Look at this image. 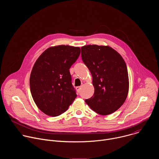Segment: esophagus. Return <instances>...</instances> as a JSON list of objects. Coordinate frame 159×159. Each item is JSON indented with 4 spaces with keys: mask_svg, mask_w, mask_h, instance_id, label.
Here are the masks:
<instances>
[{
    "mask_svg": "<svg viewBox=\"0 0 159 159\" xmlns=\"http://www.w3.org/2000/svg\"><path fill=\"white\" fill-rule=\"evenodd\" d=\"M80 89H81V87H80V86H79V87H76V90H77L78 93H80Z\"/></svg>",
    "mask_w": 159,
    "mask_h": 159,
    "instance_id": "esophagus-1",
    "label": "esophagus"
}]
</instances>
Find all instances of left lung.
Returning <instances> with one entry per match:
<instances>
[{"label": "left lung", "instance_id": "1", "mask_svg": "<svg viewBox=\"0 0 159 159\" xmlns=\"http://www.w3.org/2000/svg\"><path fill=\"white\" fill-rule=\"evenodd\" d=\"M82 61L93 76L94 96L85 99L93 111L112 114L125 102L129 90L127 66L121 55L109 46L89 44L81 47Z\"/></svg>", "mask_w": 159, "mask_h": 159}]
</instances>
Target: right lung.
Instances as JSON below:
<instances>
[{
	"instance_id": "obj_1",
	"label": "right lung",
	"mask_w": 159,
	"mask_h": 159,
	"mask_svg": "<svg viewBox=\"0 0 159 159\" xmlns=\"http://www.w3.org/2000/svg\"><path fill=\"white\" fill-rule=\"evenodd\" d=\"M80 53L79 47L58 45L38 57L30 75V90L37 107L44 114L57 116L77 97L69 69Z\"/></svg>"
}]
</instances>
